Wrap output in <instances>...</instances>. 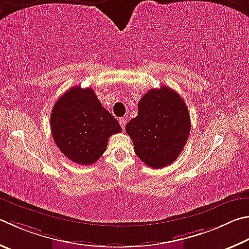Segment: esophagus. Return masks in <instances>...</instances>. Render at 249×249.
<instances>
[{
    "label": "esophagus",
    "mask_w": 249,
    "mask_h": 249,
    "mask_svg": "<svg viewBox=\"0 0 249 249\" xmlns=\"http://www.w3.org/2000/svg\"><path fill=\"white\" fill-rule=\"evenodd\" d=\"M120 124H121V126H122V128H125V125H126V122H127V121H126V119H124V117H121V119H120Z\"/></svg>",
    "instance_id": "34e87169"
}]
</instances>
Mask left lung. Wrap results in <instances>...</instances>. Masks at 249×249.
Returning a JSON list of instances; mask_svg holds the SVG:
<instances>
[{
    "label": "left lung",
    "mask_w": 249,
    "mask_h": 249,
    "mask_svg": "<svg viewBox=\"0 0 249 249\" xmlns=\"http://www.w3.org/2000/svg\"><path fill=\"white\" fill-rule=\"evenodd\" d=\"M138 158L152 169L178 159L191 133L186 103L168 86L149 90L138 102V115L126 124Z\"/></svg>",
    "instance_id": "8db88e82"
}]
</instances>
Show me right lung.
Listing matches in <instances>:
<instances>
[{"mask_svg":"<svg viewBox=\"0 0 249 249\" xmlns=\"http://www.w3.org/2000/svg\"><path fill=\"white\" fill-rule=\"evenodd\" d=\"M121 126L91 88H71L55 102L51 133L58 149L75 163L90 165L107 150V139Z\"/></svg>","mask_w":249,"mask_h":249,"instance_id":"1","label":"right lung"}]
</instances>
